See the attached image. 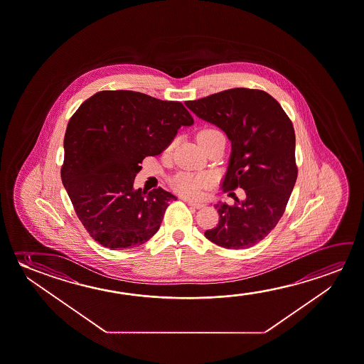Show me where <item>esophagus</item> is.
Listing matches in <instances>:
<instances>
[{"label":"esophagus","mask_w":364,"mask_h":364,"mask_svg":"<svg viewBox=\"0 0 364 364\" xmlns=\"http://www.w3.org/2000/svg\"><path fill=\"white\" fill-rule=\"evenodd\" d=\"M186 203H188L191 207L196 208V209H202V208L205 207V204H202V203L193 202V200H186Z\"/></svg>","instance_id":"1"}]
</instances>
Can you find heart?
I'll return each instance as SVG.
<instances>
[{"label": "heart", "instance_id": "b5f03b06", "mask_svg": "<svg viewBox=\"0 0 364 364\" xmlns=\"http://www.w3.org/2000/svg\"><path fill=\"white\" fill-rule=\"evenodd\" d=\"M224 137L223 134L215 129H203L198 134V141L200 145H207L208 142ZM176 140L171 141L166 147V152L173 149ZM212 184V178L204 173H179L171 180V186L173 191L179 193L180 196L186 198H199L202 196L203 189H207Z\"/></svg>", "mask_w": 364, "mask_h": 364}]
</instances>
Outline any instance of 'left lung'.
I'll return each mask as SVG.
<instances>
[{
    "instance_id": "obj_1",
    "label": "left lung",
    "mask_w": 364,
    "mask_h": 364,
    "mask_svg": "<svg viewBox=\"0 0 364 364\" xmlns=\"http://www.w3.org/2000/svg\"><path fill=\"white\" fill-rule=\"evenodd\" d=\"M185 105L232 142L223 191L235 204L215 205L219 223L204 235L228 250L253 247L279 223L296 183L292 122L280 103L259 90L233 88ZM237 187L247 193L245 201L232 193Z\"/></svg>"
}]
</instances>
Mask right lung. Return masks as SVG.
I'll use <instances>...</instances> for the list:
<instances>
[{
  "label": "right lung",
  "instance_id": "add662e5",
  "mask_svg": "<svg viewBox=\"0 0 364 364\" xmlns=\"http://www.w3.org/2000/svg\"><path fill=\"white\" fill-rule=\"evenodd\" d=\"M194 119L180 102L132 90H102L68 122L62 181L90 237L112 250L141 246L156 233L168 203L157 188L134 189L146 156L161 154Z\"/></svg>",
  "mask_w": 364,
  "mask_h": 364
}]
</instances>
